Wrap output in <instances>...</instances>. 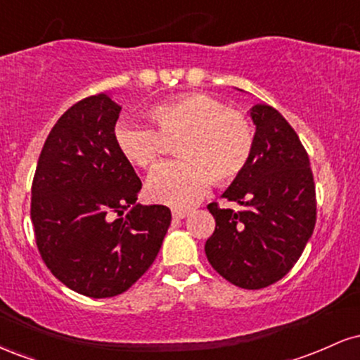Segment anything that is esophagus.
I'll use <instances>...</instances> for the list:
<instances>
[{
	"label": "esophagus",
	"mask_w": 360,
	"mask_h": 360,
	"mask_svg": "<svg viewBox=\"0 0 360 360\" xmlns=\"http://www.w3.org/2000/svg\"><path fill=\"white\" fill-rule=\"evenodd\" d=\"M189 214V210H181V208H174L172 210V218H176V220H183Z\"/></svg>",
	"instance_id": "obj_1"
}]
</instances>
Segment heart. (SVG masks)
<instances>
[{"label": "heart", "instance_id": "heart-1", "mask_svg": "<svg viewBox=\"0 0 360 360\" xmlns=\"http://www.w3.org/2000/svg\"><path fill=\"white\" fill-rule=\"evenodd\" d=\"M160 133L176 137L179 160L160 164L147 181L148 196L176 208L196 203L212 181L229 184L245 171L255 146L250 118L203 93L181 94L148 110ZM118 150L134 166L148 169L164 152L159 131L122 120L115 127Z\"/></svg>", "mask_w": 360, "mask_h": 360}]
</instances>
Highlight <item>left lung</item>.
Segmentation results:
<instances>
[{"label":"left lung","mask_w":360,"mask_h":360,"mask_svg":"<svg viewBox=\"0 0 360 360\" xmlns=\"http://www.w3.org/2000/svg\"><path fill=\"white\" fill-rule=\"evenodd\" d=\"M250 117L252 159L223 193L242 210L208 205L217 225L205 252L229 283L262 289L283 279L303 254L316 223V193L307 148L286 118L269 105H255Z\"/></svg>","instance_id":"obj_1"}]
</instances>
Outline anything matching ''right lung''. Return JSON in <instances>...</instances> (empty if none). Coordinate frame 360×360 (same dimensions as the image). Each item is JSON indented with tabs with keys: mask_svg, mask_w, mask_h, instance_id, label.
I'll list each match as a JSON object with an SVG mask.
<instances>
[{
	"mask_svg": "<svg viewBox=\"0 0 360 360\" xmlns=\"http://www.w3.org/2000/svg\"><path fill=\"white\" fill-rule=\"evenodd\" d=\"M120 106L105 93L65 111L45 140L30 214L45 266L89 298L122 295L152 266L171 210L137 205L142 181L115 142Z\"/></svg>",
	"mask_w": 360,
	"mask_h": 360,
	"instance_id": "1",
	"label": "right lung"
}]
</instances>
